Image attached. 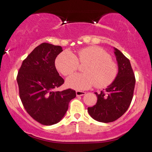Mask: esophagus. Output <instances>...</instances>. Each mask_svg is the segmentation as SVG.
<instances>
[{
  "instance_id": "1",
  "label": "esophagus",
  "mask_w": 152,
  "mask_h": 152,
  "mask_svg": "<svg viewBox=\"0 0 152 152\" xmlns=\"http://www.w3.org/2000/svg\"><path fill=\"white\" fill-rule=\"evenodd\" d=\"M85 94V92H83V91H80V90H77L76 91V95L77 96H83Z\"/></svg>"
}]
</instances>
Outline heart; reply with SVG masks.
I'll return each instance as SVG.
<instances>
[{"label":"heart","mask_w":152,"mask_h":152,"mask_svg":"<svg viewBox=\"0 0 152 152\" xmlns=\"http://www.w3.org/2000/svg\"><path fill=\"white\" fill-rule=\"evenodd\" d=\"M79 63L86 64L82 74H74L66 80L67 87L83 90L95 85L98 88L107 87L113 83L118 72L117 64L107 52L98 46H90L80 50L74 55L64 51L57 57L55 65L61 74L68 76L78 68Z\"/></svg>","instance_id":"1"}]
</instances>
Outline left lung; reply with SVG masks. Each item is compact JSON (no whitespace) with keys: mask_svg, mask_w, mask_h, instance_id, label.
Segmentation results:
<instances>
[{"mask_svg":"<svg viewBox=\"0 0 152 152\" xmlns=\"http://www.w3.org/2000/svg\"><path fill=\"white\" fill-rule=\"evenodd\" d=\"M115 54L118 64V74L104 91H101L99 94L95 92L97 103L87 108L91 117L100 122H112L122 117L133 98L136 80L129 60L115 48Z\"/></svg>","mask_w":152,"mask_h":152,"instance_id":"8db88e82","label":"left lung"}]
</instances>
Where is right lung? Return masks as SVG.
Here are the masks:
<instances>
[{
  "label": "right lung",
  "instance_id": "obj_1",
  "mask_svg": "<svg viewBox=\"0 0 152 152\" xmlns=\"http://www.w3.org/2000/svg\"><path fill=\"white\" fill-rule=\"evenodd\" d=\"M62 47L47 42L40 44L23 61L17 75L19 95L32 118L43 125L60 122L76 97L75 91H57L64 83L55 61Z\"/></svg>",
  "mask_w": 152,
  "mask_h": 152
}]
</instances>
